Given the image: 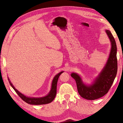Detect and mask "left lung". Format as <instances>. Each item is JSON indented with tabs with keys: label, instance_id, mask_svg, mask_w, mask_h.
<instances>
[{
	"label": "left lung",
	"instance_id": "obj_1",
	"mask_svg": "<svg viewBox=\"0 0 123 123\" xmlns=\"http://www.w3.org/2000/svg\"><path fill=\"white\" fill-rule=\"evenodd\" d=\"M105 31L111 42V49L105 66L94 82L91 84L87 85L83 82L81 77L77 73H72L71 74L76 81L79 95L87 100H94L106 95L110 89L117 75V45L110 31L106 30Z\"/></svg>",
	"mask_w": 123,
	"mask_h": 123
}]
</instances>
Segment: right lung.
Returning a JSON list of instances; mask_svg holds the SVG:
<instances>
[{"label": "right lung", "instance_id": "right-lung-1", "mask_svg": "<svg viewBox=\"0 0 123 123\" xmlns=\"http://www.w3.org/2000/svg\"><path fill=\"white\" fill-rule=\"evenodd\" d=\"M64 71L60 72L57 75L55 76L54 78L53 79L52 82V85H51V88L49 93L44 97H27L19 92L18 90L14 87L12 84L11 83V81H10V79L8 77V80L9 81V82L10 83V85L13 89L16 92V93L18 94V95L25 102L31 105H43V104H48V103H51L52 101H53L54 99L57 92V84L58 80L60 75L63 73Z\"/></svg>", "mask_w": 123, "mask_h": 123}]
</instances>
